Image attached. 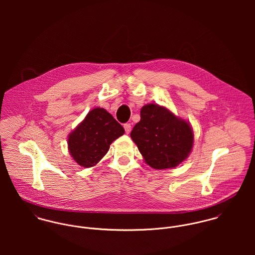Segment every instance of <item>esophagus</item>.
Wrapping results in <instances>:
<instances>
[{
    "label": "esophagus",
    "mask_w": 255,
    "mask_h": 255,
    "mask_svg": "<svg viewBox=\"0 0 255 255\" xmlns=\"http://www.w3.org/2000/svg\"><path fill=\"white\" fill-rule=\"evenodd\" d=\"M124 128H125V130H126V133H129L130 132V130H131V126H130V124H125L124 125Z\"/></svg>",
    "instance_id": "1"
}]
</instances>
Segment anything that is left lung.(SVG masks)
Returning <instances> with one entry per match:
<instances>
[{
  "label": "left lung",
  "instance_id": "obj_1",
  "mask_svg": "<svg viewBox=\"0 0 255 255\" xmlns=\"http://www.w3.org/2000/svg\"><path fill=\"white\" fill-rule=\"evenodd\" d=\"M130 137L153 169L175 168L185 160L193 146L190 125L165 107L147 104Z\"/></svg>",
  "mask_w": 255,
  "mask_h": 255
}]
</instances>
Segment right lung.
<instances>
[{
    "mask_svg": "<svg viewBox=\"0 0 255 255\" xmlns=\"http://www.w3.org/2000/svg\"><path fill=\"white\" fill-rule=\"evenodd\" d=\"M124 133V128L110 113L95 108L70 133L69 151L78 165L90 168L106 155L111 143Z\"/></svg>",
    "mask_w": 255,
    "mask_h": 255,
    "instance_id": "1",
    "label": "right lung"
}]
</instances>
